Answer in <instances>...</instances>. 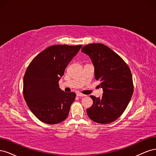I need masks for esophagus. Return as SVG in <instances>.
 Wrapping results in <instances>:
<instances>
[{"instance_id": "esophagus-1", "label": "esophagus", "mask_w": 156, "mask_h": 156, "mask_svg": "<svg viewBox=\"0 0 156 156\" xmlns=\"http://www.w3.org/2000/svg\"><path fill=\"white\" fill-rule=\"evenodd\" d=\"M77 96L79 97H84V96H86V95H84V94H83L81 93H77Z\"/></svg>"}]
</instances>
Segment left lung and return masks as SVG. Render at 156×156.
<instances>
[{"mask_svg":"<svg viewBox=\"0 0 156 156\" xmlns=\"http://www.w3.org/2000/svg\"><path fill=\"white\" fill-rule=\"evenodd\" d=\"M82 53L88 55L94 66V75L100 81L101 98L91 96L93 105L87 108L88 117L99 124H109L122 115L133 93L132 75L119 55L101 44L84 46Z\"/></svg>","mask_w":156,"mask_h":156,"instance_id":"8db88e82","label":"left lung"}]
</instances>
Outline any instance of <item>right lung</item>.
Returning a JSON list of instances; mask_svg holds the SVG:
<instances>
[{"mask_svg": "<svg viewBox=\"0 0 156 156\" xmlns=\"http://www.w3.org/2000/svg\"><path fill=\"white\" fill-rule=\"evenodd\" d=\"M82 45H52L32 60L23 78V96L37 119L48 124L63 122L76 94L59 88L66 68Z\"/></svg>", "mask_w": 156, "mask_h": 156, "instance_id": "1", "label": "right lung"}]
</instances>
